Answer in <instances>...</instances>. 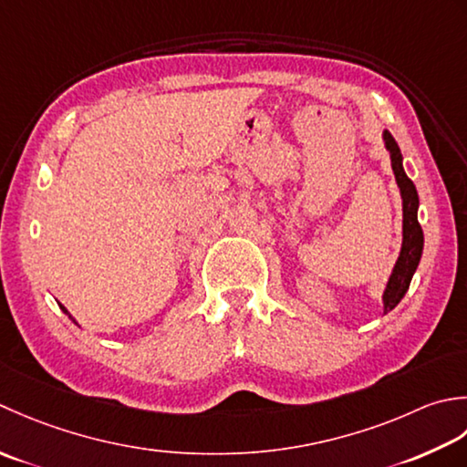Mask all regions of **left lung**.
<instances>
[{
  "instance_id": "8db88e82",
  "label": "left lung",
  "mask_w": 467,
  "mask_h": 467,
  "mask_svg": "<svg viewBox=\"0 0 467 467\" xmlns=\"http://www.w3.org/2000/svg\"><path fill=\"white\" fill-rule=\"evenodd\" d=\"M383 140L389 150V157H391L395 181L403 199V244H401V252H399V258L395 262V268L391 272V278H389L387 288L383 292L385 312H391L405 296L417 265H420L421 254H423V230L420 222H417L420 195H417L413 181L405 173L401 150H399L397 140L389 130L383 132Z\"/></svg>"
}]
</instances>
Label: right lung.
<instances>
[{
	"label": "right lung",
	"instance_id": "right-lung-1",
	"mask_svg": "<svg viewBox=\"0 0 467 467\" xmlns=\"http://www.w3.org/2000/svg\"><path fill=\"white\" fill-rule=\"evenodd\" d=\"M60 308H62V310H64V312H66V314H68V310H66V308H64V306H62V304H60ZM68 318H72V317H70V314H68ZM72 320H74V318H72ZM74 322H76V320H74Z\"/></svg>",
	"mask_w": 467,
	"mask_h": 467
}]
</instances>
